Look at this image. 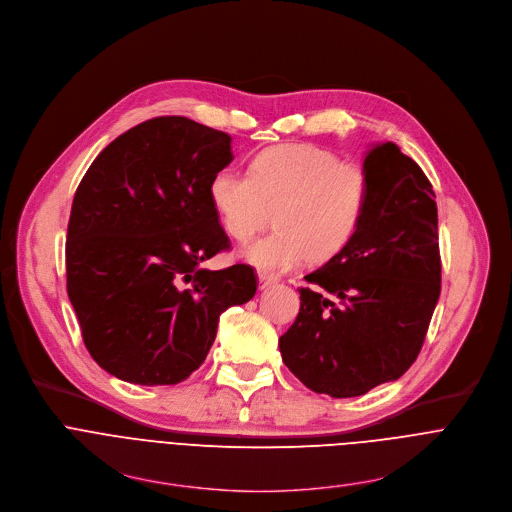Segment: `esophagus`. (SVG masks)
<instances>
[{
  "instance_id": "1",
  "label": "esophagus",
  "mask_w": 512,
  "mask_h": 512,
  "mask_svg": "<svg viewBox=\"0 0 512 512\" xmlns=\"http://www.w3.org/2000/svg\"><path fill=\"white\" fill-rule=\"evenodd\" d=\"M274 282H276V278H274V276L264 274V272H260V274H258V289H260V291H264V289L272 287Z\"/></svg>"
}]
</instances>
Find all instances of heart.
I'll return each mask as SVG.
<instances>
[{"label": "heart", "mask_w": 512, "mask_h": 512, "mask_svg": "<svg viewBox=\"0 0 512 512\" xmlns=\"http://www.w3.org/2000/svg\"><path fill=\"white\" fill-rule=\"evenodd\" d=\"M252 177L221 168L209 183V199L225 232L250 242L270 225L278 230L242 250L266 272L289 270L309 256L327 260L354 238L370 197V177L315 144H278L258 152Z\"/></svg>", "instance_id": "heart-1"}]
</instances>
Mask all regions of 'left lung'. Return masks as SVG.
Listing matches in <instances>:
<instances>
[{"label": "left lung", "instance_id": "obj_1", "mask_svg": "<svg viewBox=\"0 0 512 512\" xmlns=\"http://www.w3.org/2000/svg\"><path fill=\"white\" fill-rule=\"evenodd\" d=\"M370 197L350 244L301 289V309L278 339L282 362L313 392L350 399L401 378L417 360L441 293L435 193L392 142L362 166Z\"/></svg>", "mask_w": 512, "mask_h": 512}]
</instances>
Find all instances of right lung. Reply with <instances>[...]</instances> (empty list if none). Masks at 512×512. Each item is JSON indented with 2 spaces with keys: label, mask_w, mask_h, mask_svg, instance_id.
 <instances>
[{
  "label": "right lung",
  "mask_w": 512,
  "mask_h": 512,
  "mask_svg": "<svg viewBox=\"0 0 512 512\" xmlns=\"http://www.w3.org/2000/svg\"><path fill=\"white\" fill-rule=\"evenodd\" d=\"M232 138L164 116L93 160L71 209L67 293L91 358L120 380L179 384L207 358L219 315L256 293L252 266L207 270L230 248L209 199Z\"/></svg>",
  "instance_id": "1"
}]
</instances>
